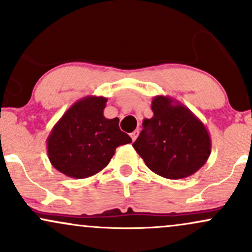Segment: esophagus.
I'll list each match as a JSON object with an SVG mask.
<instances>
[{
	"label": "esophagus",
	"instance_id": "esophagus-1",
	"mask_svg": "<svg viewBox=\"0 0 252 252\" xmlns=\"http://www.w3.org/2000/svg\"><path fill=\"white\" fill-rule=\"evenodd\" d=\"M130 136H131L132 141H135L136 138H137V136H138V130H134V131H132L131 134H130Z\"/></svg>",
	"mask_w": 252,
	"mask_h": 252
}]
</instances>
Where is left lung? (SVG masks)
I'll use <instances>...</instances> for the list:
<instances>
[{"instance_id":"obj_1","label":"left lung","mask_w":252,"mask_h":252,"mask_svg":"<svg viewBox=\"0 0 252 252\" xmlns=\"http://www.w3.org/2000/svg\"><path fill=\"white\" fill-rule=\"evenodd\" d=\"M152 110L154 116L144 118L143 130L132 143L136 153L162 178L194 174L210 158L209 130L187 106L168 96L153 98Z\"/></svg>"}]
</instances>
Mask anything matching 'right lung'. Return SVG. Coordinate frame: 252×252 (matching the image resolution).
Returning a JSON list of instances; mask_svg holds the SVG:
<instances>
[{
  "label": "right lung",
  "instance_id": "obj_1",
  "mask_svg": "<svg viewBox=\"0 0 252 252\" xmlns=\"http://www.w3.org/2000/svg\"><path fill=\"white\" fill-rule=\"evenodd\" d=\"M108 98L86 96L65 111L47 137L52 166L73 179H85L105 168L117 147L131 143L118 118L104 117Z\"/></svg>",
  "mask_w": 252,
  "mask_h": 252
}]
</instances>
